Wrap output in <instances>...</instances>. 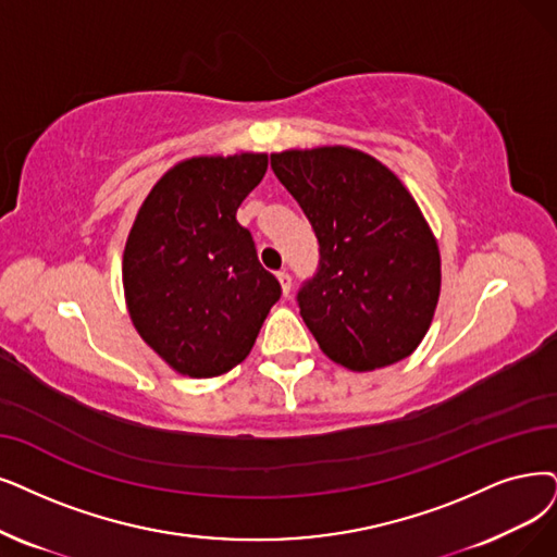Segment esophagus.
<instances>
[{
  "mask_svg": "<svg viewBox=\"0 0 557 557\" xmlns=\"http://www.w3.org/2000/svg\"><path fill=\"white\" fill-rule=\"evenodd\" d=\"M276 278H278V283H281V290H283V295H285V297L290 295V290H293V276L287 274L285 270H281V272L276 274Z\"/></svg>",
  "mask_w": 557,
  "mask_h": 557,
  "instance_id": "esophagus-1",
  "label": "esophagus"
}]
</instances>
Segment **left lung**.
<instances>
[{
  "label": "left lung",
  "instance_id": "left-lung-1",
  "mask_svg": "<svg viewBox=\"0 0 557 557\" xmlns=\"http://www.w3.org/2000/svg\"><path fill=\"white\" fill-rule=\"evenodd\" d=\"M320 244L313 278L297 293L320 349L349 370L409 356L441 293L436 239L399 177L370 154L326 146L272 154Z\"/></svg>",
  "mask_w": 557,
  "mask_h": 557
}]
</instances>
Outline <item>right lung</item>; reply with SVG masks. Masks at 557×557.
I'll use <instances>...</instances> for the list:
<instances>
[{
    "instance_id": "1",
    "label": "right lung",
    "mask_w": 557,
    "mask_h": 557,
    "mask_svg": "<svg viewBox=\"0 0 557 557\" xmlns=\"http://www.w3.org/2000/svg\"><path fill=\"white\" fill-rule=\"evenodd\" d=\"M267 154L191 158L150 189L127 235L123 287L139 336L181 374L206 380L247 359L281 299L237 208Z\"/></svg>"
}]
</instances>
